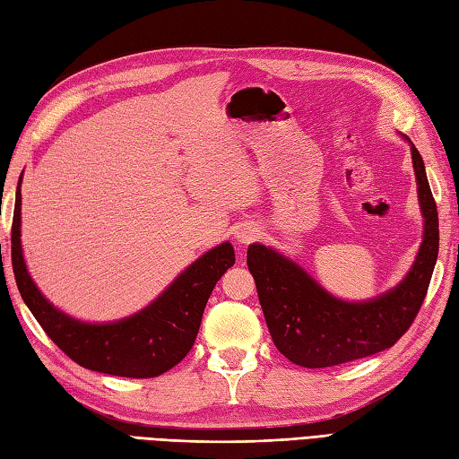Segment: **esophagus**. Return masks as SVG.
I'll return each instance as SVG.
<instances>
[{
    "label": "esophagus",
    "mask_w": 459,
    "mask_h": 459,
    "mask_svg": "<svg viewBox=\"0 0 459 459\" xmlns=\"http://www.w3.org/2000/svg\"><path fill=\"white\" fill-rule=\"evenodd\" d=\"M234 237H237L240 244H250L255 237H258V229H255L252 222H244V225H240L237 232H234Z\"/></svg>",
    "instance_id": "34e87169"
}]
</instances>
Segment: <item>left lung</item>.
Listing matches in <instances>:
<instances>
[{
    "instance_id": "1",
    "label": "left lung",
    "mask_w": 459,
    "mask_h": 459,
    "mask_svg": "<svg viewBox=\"0 0 459 459\" xmlns=\"http://www.w3.org/2000/svg\"><path fill=\"white\" fill-rule=\"evenodd\" d=\"M411 144L422 242L411 270L385 293L346 301L326 291L303 265L265 244L248 247V270L258 290L265 325L275 348L303 368H330L387 350L407 333L429 291L438 258V211L422 156Z\"/></svg>"
}]
</instances>
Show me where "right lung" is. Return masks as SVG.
Instances as JSON below:
<instances>
[{"label":"right lung","instance_id":"obj_1","mask_svg":"<svg viewBox=\"0 0 459 459\" xmlns=\"http://www.w3.org/2000/svg\"><path fill=\"white\" fill-rule=\"evenodd\" d=\"M21 179L12 229L13 273L29 311L64 354L85 369L119 377H156L172 369L194 346L212 287L234 265L227 240L189 264L141 311L111 323H85L52 305L27 270L21 244Z\"/></svg>","mask_w":459,"mask_h":459}]
</instances>
